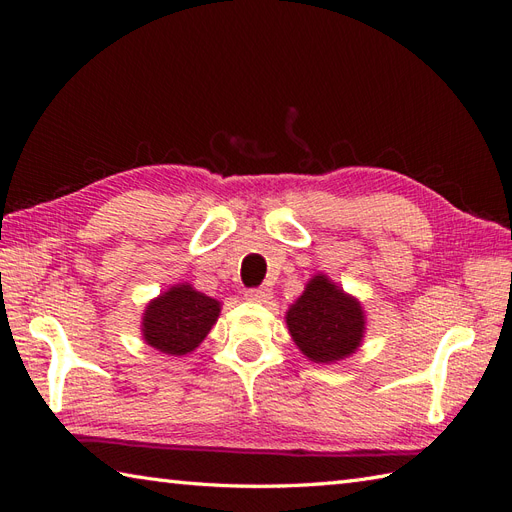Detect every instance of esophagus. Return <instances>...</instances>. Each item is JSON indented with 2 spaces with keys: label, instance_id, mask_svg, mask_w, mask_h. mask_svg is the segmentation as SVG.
<instances>
[{
  "label": "esophagus",
  "instance_id": "obj_1",
  "mask_svg": "<svg viewBox=\"0 0 512 512\" xmlns=\"http://www.w3.org/2000/svg\"><path fill=\"white\" fill-rule=\"evenodd\" d=\"M245 299L252 303H267L271 299V290L269 288H254L245 292Z\"/></svg>",
  "mask_w": 512,
  "mask_h": 512
}]
</instances>
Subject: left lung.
Masks as SVG:
<instances>
[{
  "label": "left lung",
  "instance_id": "8db88e82",
  "mask_svg": "<svg viewBox=\"0 0 512 512\" xmlns=\"http://www.w3.org/2000/svg\"><path fill=\"white\" fill-rule=\"evenodd\" d=\"M294 346L309 361L333 365L361 348L367 314L361 301L335 284L327 273L309 277L301 297L286 309Z\"/></svg>",
  "mask_w": 512,
  "mask_h": 512
}]
</instances>
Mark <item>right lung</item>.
Masks as SVG:
<instances>
[{
    "label": "right lung",
    "instance_id": "obj_1",
    "mask_svg": "<svg viewBox=\"0 0 512 512\" xmlns=\"http://www.w3.org/2000/svg\"><path fill=\"white\" fill-rule=\"evenodd\" d=\"M222 303L190 282L173 284L151 299L141 318L143 342L168 356L194 352L218 322Z\"/></svg>",
    "mask_w": 512,
    "mask_h": 512
}]
</instances>
